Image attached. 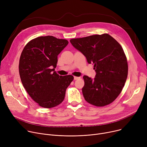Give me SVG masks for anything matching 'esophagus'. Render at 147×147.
Wrapping results in <instances>:
<instances>
[{"instance_id": "1", "label": "esophagus", "mask_w": 147, "mask_h": 147, "mask_svg": "<svg viewBox=\"0 0 147 147\" xmlns=\"http://www.w3.org/2000/svg\"><path fill=\"white\" fill-rule=\"evenodd\" d=\"M74 80H79V79H80V77H78V76H74Z\"/></svg>"}]
</instances>
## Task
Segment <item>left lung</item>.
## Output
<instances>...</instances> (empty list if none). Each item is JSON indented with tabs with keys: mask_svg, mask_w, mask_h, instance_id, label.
<instances>
[{
	"mask_svg": "<svg viewBox=\"0 0 147 147\" xmlns=\"http://www.w3.org/2000/svg\"><path fill=\"white\" fill-rule=\"evenodd\" d=\"M72 46L94 66L95 77L84 75L82 94L89 104L103 107L119 95L128 75V62L120 44L108 34L70 40Z\"/></svg>",
	"mask_w": 147,
	"mask_h": 147,
	"instance_id": "8db88e82",
	"label": "left lung"
}]
</instances>
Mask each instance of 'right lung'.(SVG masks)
Listing matches in <instances>:
<instances>
[{"mask_svg": "<svg viewBox=\"0 0 147 147\" xmlns=\"http://www.w3.org/2000/svg\"><path fill=\"white\" fill-rule=\"evenodd\" d=\"M68 41L52 36H40L25 47L19 60L21 81L30 96L42 107L51 108L62 102L72 75L61 76L53 72L58 55Z\"/></svg>", "mask_w": 147, "mask_h": 147, "instance_id": "right-lung-1", "label": "right lung"}]
</instances>
